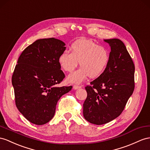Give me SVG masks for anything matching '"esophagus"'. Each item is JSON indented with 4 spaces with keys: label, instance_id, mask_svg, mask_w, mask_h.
Instances as JSON below:
<instances>
[{
    "label": "esophagus",
    "instance_id": "1",
    "mask_svg": "<svg viewBox=\"0 0 150 150\" xmlns=\"http://www.w3.org/2000/svg\"><path fill=\"white\" fill-rule=\"evenodd\" d=\"M73 88L76 90V89H80V88H81V86H77V85H74V86H73Z\"/></svg>",
    "mask_w": 150,
    "mask_h": 150
}]
</instances>
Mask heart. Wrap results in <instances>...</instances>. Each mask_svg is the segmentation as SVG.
I'll return each mask as SVG.
<instances>
[{"instance_id":"heart-1","label":"heart","mask_w":150,"mask_h":150,"mask_svg":"<svg viewBox=\"0 0 150 150\" xmlns=\"http://www.w3.org/2000/svg\"><path fill=\"white\" fill-rule=\"evenodd\" d=\"M70 52L64 51L58 57L59 66L67 72H72L79 62L80 68L68 76V82L70 83H79L87 76L90 79L98 77L109 62L108 51L91 40H76L71 44Z\"/></svg>"}]
</instances>
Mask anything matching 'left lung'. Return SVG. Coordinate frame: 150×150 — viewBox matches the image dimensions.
Instances as JSON below:
<instances>
[{
  "mask_svg": "<svg viewBox=\"0 0 150 150\" xmlns=\"http://www.w3.org/2000/svg\"><path fill=\"white\" fill-rule=\"evenodd\" d=\"M111 47L105 70L85 88L83 115L91 124L102 125L114 120L124 110L134 90L135 67L125 45L118 38L104 40Z\"/></svg>",
  "mask_w": 150,
  "mask_h": 150,
  "instance_id": "left-lung-1",
  "label": "left lung"
}]
</instances>
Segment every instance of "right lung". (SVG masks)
Segmentation results:
<instances>
[{
  "instance_id": "obj_1",
  "label": "right lung",
  "mask_w": 150,
  "mask_h": 150,
  "mask_svg": "<svg viewBox=\"0 0 150 150\" xmlns=\"http://www.w3.org/2000/svg\"><path fill=\"white\" fill-rule=\"evenodd\" d=\"M65 44L54 38L34 42L22 52L12 76L18 110L32 124L44 125L53 118L59 98L72 86L56 87L65 75L58 63Z\"/></svg>"
}]
</instances>
